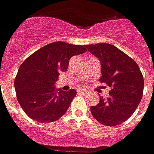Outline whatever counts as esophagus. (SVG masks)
<instances>
[{
    "label": "esophagus",
    "instance_id": "1",
    "mask_svg": "<svg viewBox=\"0 0 154 154\" xmlns=\"http://www.w3.org/2000/svg\"><path fill=\"white\" fill-rule=\"evenodd\" d=\"M86 92H87V91L84 90V89H80V90L77 91V93H79V94H85Z\"/></svg>",
    "mask_w": 154,
    "mask_h": 154
}]
</instances>
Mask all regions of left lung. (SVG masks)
Masks as SVG:
<instances>
[{
	"label": "left lung",
	"mask_w": 154,
	"mask_h": 154,
	"mask_svg": "<svg viewBox=\"0 0 154 154\" xmlns=\"http://www.w3.org/2000/svg\"><path fill=\"white\" fill-rule=\"evenodd\" d=\"M86 47L101 63V82L112 88L107 99L100 97L97 105L91 107L92 116L103 125L121 124L133 115L143 97L144 81L139 66L113 45L98 43Z\"/></svg>",
	"instance_id": "obj_1"
}]
</instances>
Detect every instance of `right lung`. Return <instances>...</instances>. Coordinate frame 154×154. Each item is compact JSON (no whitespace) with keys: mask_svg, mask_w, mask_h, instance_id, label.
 <instances>
[{"mask_svg":"<svg viewBox=\"0 0 154 154\" xmlns=\"http://www.w3.org/2000/svg\"><path fill=\"white\" fill-rule=\"evenodd\" d=\"M87 49L81 45L56 42L40 48L25 60L15 79L17 97L26 115L40 122L58 120L77 94L75 89H56L58 76L65 72L70 58Z\"/></svg>","mask_w":154,"mask_h":154,"instance_id":"1","label":"right lung"}]
</instances>
